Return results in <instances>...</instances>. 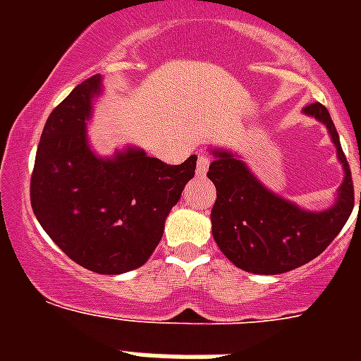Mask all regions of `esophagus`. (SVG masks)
Masks as SVG:
<instances>
[{
  "instance_id": "1",
  "label": "esophagus",
  "mask_w": 361,
  "mask_h": 361,
  "mask_svg": "<svg viewBox=\"0 0 361 361\" xmlns=\"http://www.w3.org/2000/svg\"><path fill=\"white\" fill-rule=\"evenodd\" d=\"M208 166H209L208 155H198V159H197V174L198 176L206 174V172H208Z\"/></svg>"
}]
</instances>
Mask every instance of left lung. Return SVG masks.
I'll return each mask as SVG.
<instances>
[{
    "instance_id": "8db88e82",
    "label": "left lung",
    "mask_w": 361,
    "mask_h": 361,
    "mask_svg": "<svg viewBox=\"0 0 361 361\" xmlns=\"http://www.w3.org/2000/svg\"><path fill=\"white\" fill-rule=\"evenodd\" d=\"M303 112L326 125L345 170L336 204L328 209L300 208L266 189L232 152L209 149L214 163L209 164L208 178L217 189L212 209L214 240L234 266L251 274H285L311 262L330 245L353 214V174L330 112L320 103L307 104Z\"/></svg>"
}]
</instances>
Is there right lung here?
Returning a JSON list of instances; mask_svg holds the SVG:
<instances>
[{"mask_svg": "<svg viewBox=\"0 0 361 361\" xmlns=\"http://www.w3.org/2000/svg\"><path fill=\"white\" fill-rule=\"evenodd\" d=\"M101 75L73 90L48 116L31 174V208L61 251L95 274L140 268L163 238L164 219L197 169L166 164L136 147L97 157L87 144Z\"/></svg>", "mask_w": 361, "mask_h": 361, "instance_id": "1", "label": "right lung"}]
</instances>
